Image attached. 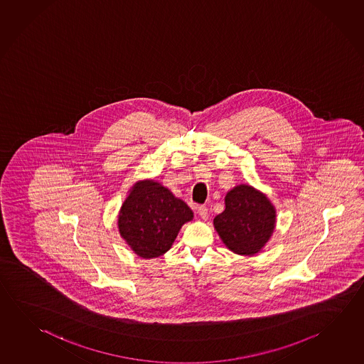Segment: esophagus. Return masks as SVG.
<instances>
[{
	"label": "esophagus",
	"mask_w": 364,
	"mask_h": 364,
	"mask_svg": "<svg viewBox=\"0 0 364 364\" xmlns=\"http://www.w3.org/2000/svg\"><path fill=\"white\" fill-rule=\"evenodd\" d=\"M198 215L202 217L203 220H207L208 218V208L207 207H204V205H200V207H198Z\"/></svg>",
	"instance_id": "34e87169"
}]
</instances>
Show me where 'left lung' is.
Wrapping results in <instances>:
<instances>
[{"label": "left lung", "instance_id": "1", "mask_svg": "<svg viewBox=\"0 0 364 364\" xmlns=\"http://www.w3.org/2000/svg\"><path fill=\"white\" fill-rule=\"evenodd\" d=\"M213 226L226 248L239 255L259 253L274 234L276 208L267 196L249 184L228 191L225 210Z\"/></svg>", "mask_w": 364, "mask_h": 364}]
</instances>
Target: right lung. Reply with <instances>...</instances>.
<instances>
[{"instance_id": "right-lung-1", "label": "right lung", "mask_w": 364, "mask_h": 364, "mask_svg": "<svg viewBox=\"0 0 364 364\" xmlns=\"http://www.w3.org/2000/svg\"><path fill=\"white\" fill-rule=\"evenodd\" d=\"M183 199L154 179L136 181L117 215L120 236L143 259H152L173 247L181 226L193 220Z\"/></svg>"}]
</instances>
